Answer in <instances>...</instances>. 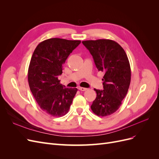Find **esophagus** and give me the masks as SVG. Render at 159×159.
I'll list each match as a JSON object with an SVG mask.
<instances>
[{"instance_id":"obj_1","label":"esophagus","mask_w":159,"mask_h":159,"mask_svg":"<svg viewBox=\"0 0 159 159\" xmlns=\"http://www.w3.org/2000/svg\"><path fill=\"white\" fill-rule=\"evenodd\" d=\"M78 89H79L80 91H86V90H88V88H82V87H79V88H78Z\"/></svg>"}]
</instances>
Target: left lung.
I'll use <instances>...</instances> for the list:
<instances>
[{
	"label": "left lung",
	"instance_id": "1",
	"mask_svg": "<svg viewBox=\"0 0 159 159\" xmlns=\"http://www.w3.org/2000/svg\"><path fill=\"white\" fill-rule=\"evenodd\" d=\"M93 56L96 67L104 73L103 90L94 89L97 97L91 105L98 116L105 117L115 113L121 106L131 83V67L123 48L108 39L82 42Z\"/></svg>",
	"mask_w": 159,
	"mask_h": 159
}]
</instances>
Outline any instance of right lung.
<instances>
[{
	"instance_id": "add662e5",
	"label": "right lung",
	"mask_w": 159,
	"mask_h": 159,
	"mask_svg": "<svg viewBox=\"0 0 159 159\" xmlns=\"http://www.w3.org/2000/svg\"><path fill=\"white\" fill-rule=\"evenodd\" d=\"M80 40L50 38L38 44L34 51L28 71L32 93L41 109L60 117L69 111L78 89L61 85L58 75L62 66Z\"/></svg>"
}]
</instances>
